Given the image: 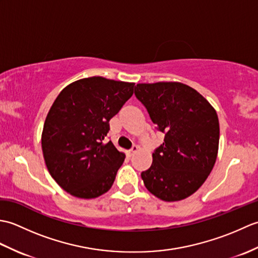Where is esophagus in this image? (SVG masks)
I'll use <instances>...</instances> for the list:
<instances>
[{"label":"esophagus","instance_id":"34e87169","mask_svg":"<svg viewBox=\"0 0 258 258\" xmlns=\"http://www.w3.org/2000/svg\"><path fill=\"white\" fill-rule=\"evenodd\" d=\"M138 151H139V146H138V145H133L132 149H131V150L128 151V155L132 156V155L134 154V153H136Z\"/></svg>","mask_w":258,"mask_h":258}]
</instances>
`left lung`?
<instances>
[{
	"instance_id": "1",
	"label": "left lung",
	"mask_w": 258,
	"mask_h": 258,
	"mask_svg": "<svg viewBox=\"0 0 258 258\" xmlns=\"http://www.w3.org/2000/svg\"><path fill=\"white\" fill-rule=\"evenodd\" d=\"M134 93L165 134L151 167L141 174L145 187L162 201L184 200L201 187L216 162V111L196 90L178 82L138 84Z\"/></svg>"
}]
</instances>
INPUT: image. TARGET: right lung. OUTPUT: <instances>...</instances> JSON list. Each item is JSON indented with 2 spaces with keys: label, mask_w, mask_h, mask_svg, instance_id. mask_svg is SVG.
Instances as JSON below:
<instances>
[{
  "label": "right lung",
  "mask_w": 258,
  "mask_h": 258,
  "mask_svg": "<svg viewBox=\"0 0 258 258\" xmlns=\"http://www.w3.org/2000/svg\"><path fill=\"white\" fill-rule=\"evenodd\" d=\"M134 85L93 76L71 83L54 101L43 127V156L51 176L71 195L95 199L112 187L125 155L104 140Z\"/></svg>",
  "instance_id": "1"
}]
</instances>
